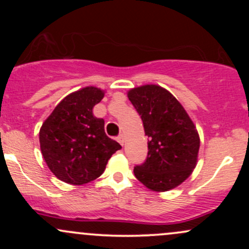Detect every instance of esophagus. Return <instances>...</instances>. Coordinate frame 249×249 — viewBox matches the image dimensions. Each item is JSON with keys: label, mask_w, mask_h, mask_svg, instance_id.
<instances>
[{"label": "esophagus", "mask_w": 249, "mask_h": 249, "mask_svg": "<svg viewBox=\"0 0 249 249\" xmlns=\"http://www.w3.org/2000/svg\"><path fill=\"white\" fill-rule=\"evenodd\" d=\"M117 141H118V142L121 145H124V142H125V137H124V134H119L118 137H117Z\"/></svg>", "instance_id": "obj_1"}]
</instances>
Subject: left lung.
<instances>
[{
    "label": "left lung",
    "mask_w": 249,
    "mask_h": 249,
    "mask_svg": "<svg viewBox=\"0 0 249 249\" xmlns=\"http://www.w3.org/2000/svg\"><path fill=\"white\" fill-rule=\"evenodd\" d=\"M127 97L148 138L146 160L134 166V176L156 192L179 186L198 161L200 138L196 125L176 97L159 85L131 89Z\"/></svg>",
    "instance_id": "1"
}]
</instances>
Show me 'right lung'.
<instances>
[{"instance_id":"obj_1","label":"right lung","mask_w":249,"mask_h":249,"mask_svg":"<svg viewBox=\"0 0 249 249\" xmlns=\"http://www.w3.org/2000/svg\"><path fill=\"white\" fill-rule=\"evenodd\" d=\"M104 93L96 87L70 93L39 130L43 158L51 172L67 184L83 185L101 177L111 156L122 148L107 136L104 119L92 113Z\"/></svg>"}]
</instances>
